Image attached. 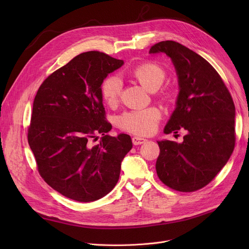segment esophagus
<instances>
[{
    "instance_id": "esophagus-1",
    "label": "esophagus",
    "mask_w": 249,
    "mask_h": 249,
    "mask_svg": "<svg viewBox=\"0 0 249 249\" xmlns=\"http://www.w3.org/2000/svg\"><path fill=\"white\" fill-rule=\"evenodd\" d=\"M147 141V139L145 138H142V137H138V136H134L132 138V142L134 145H140V144H143V143H145Z\"/></svg>"
}]
</instances>
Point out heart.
<instances>
[{
    "mask_svg": "<svg viewBox=\"0 0 249 249\" xmlns=\"http://www.w3.org/2000/svg\"><path fill=\"white\" fill-rule=\"evenodd\" d=\"M133 75L136 80L149 91H155L162 85L165 72L160 65L154 62H145L138 65L133 70ZM122 81L119 76L111 75L104 81L102 85V97L109 105L118 102L122 91ZM161 112L156 107L145 109H135L124 112L119 117V126L137 135H149L155 131Z\"/></svg>",
    "mask_w": 249,
    "mask_h": 249,
    "instance_id": "b5f03b06",
    "label": "heart"
}]
</instances>
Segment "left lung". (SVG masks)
Returning <instances> with one entry per match:
<instances>
[{
	"instance_id": "1",
	"label": "left lung",
	"mask_w": 249,
	"mask_h": 249,
	"mask_svg": "<svg viewBox=\"0 0 249 249\" xmlns=\"http://www.w3.org/2000/svg\"><path fill=\"white\" fill-rule=\"evenodd\" d=\"M150 54L171 58L178 76L176 108L163 132L186 130L184 141H158L156 173L167 187L194 192L210 182L227 163L235 145V106L221 76L198 53L176 41L153 45Z\"/></svg>"
}]
</instances>
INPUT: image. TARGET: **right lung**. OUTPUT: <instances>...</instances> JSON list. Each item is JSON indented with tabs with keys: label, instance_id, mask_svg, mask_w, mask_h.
<instances>
[{
	"label": "right lung",
	"instance_id": "add662e5",
	"mask_svg": "<svg viewBox=\"0 0 249 249\" xmlns=\"http://www.w3.org/2000/svg\"><path fill=\"white\" fill-rule=\"evenodd\" d=\"M123 60L88 51L51 73L39 88L32 108L28 142L38 172L64 197L97 201L120 177L121 162L132 148L128 134L107 135L102 84ZM103 137L99 145L90 140Z\"/></svg>",
	"mask_w": 249,
	"mask_h": 249
}]
</instances>
